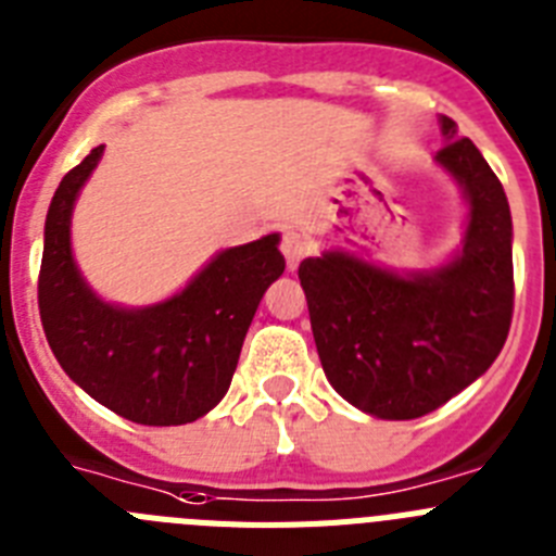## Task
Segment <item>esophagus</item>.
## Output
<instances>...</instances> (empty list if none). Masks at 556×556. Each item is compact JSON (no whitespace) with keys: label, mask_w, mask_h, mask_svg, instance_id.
<instances>
[{"label":"esophagus","mask_w":556,"mask_h":556,"mask_svg":"<svg viewBox=\"0 0 556 556\" xmlns=\"http://www.w3.org/2000/svg\"><path fill=\"white\" fill-rule=\"evenodd\" d=\"M307 249H309V243L302 232H296V229H288V232H282V254H285V260H288L290 271L299 266V260L307 254Z\"/></svg>","instance_id":"esophagus-1"}]
</instances>
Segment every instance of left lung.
I'll return each mask as SVG.
<instances>
[{
	"instance_id": "left-lung-1",
	"label": "left lung",
	"mask_w": 556,
	"mask_h": 556,
	"mask_svg": "<svg viewBox=\"0 0 556 556\" xmlns=\"http://www.w3.org/2000/svg\"><path fill=\"white\" fill-rule=\"evenodd\" d=\"M438 163L459 179L471 222L457 260L432 274H399L327 252L299 266L324 374L363 413L409 421L443 407L498 357L513 321V218L504 188L473 141Z\"/></svg>"
}]
</instances>
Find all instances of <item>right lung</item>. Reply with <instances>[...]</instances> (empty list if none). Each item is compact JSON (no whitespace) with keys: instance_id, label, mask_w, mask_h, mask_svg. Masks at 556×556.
<instances>
[{"instance_id":"right-lung-1","label":"right lung","mask_w":556,"mask_h":556,"mask_svg":"<svg viewBox=\"0 0 556 556\" xmlns=\"http://www.w3.org/2000/svg\"><path fill=\"white\" fill-rule=\"evenodd\" d=\"M102 149L60 179L49 204L38 274L43 332L63 371L127 421H197L227 393L260 299L282 277L279 235L227 249L182 293L154 307L99 302L74 266L68 222Z\"/></svg>"}]
</instances>
